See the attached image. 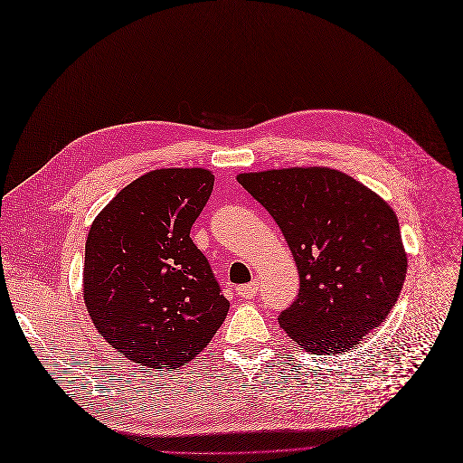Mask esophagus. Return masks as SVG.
<instances>
[{
	"label": "esophagus",
	"instance_id": "34e87169",
	"mask_svg": "<svg viewBox=\"0 0 463 463\" xmlns=\"http://www.w3.org/2000/svg\"><path fill=\"white\" fill-rule=\"evenodd\" d=\"M260 292V280H251L250 285H244V287H238L236 288V294L244 298V300H251V298H256Z\"/></svg>",
	"mask_w": 463,
	"mask_h": 463
}]
</instances>
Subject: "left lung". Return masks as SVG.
<instances>
[{
  "label": "left lung",
  "mask_w": 463,
  "mask_h": 463,
  "mask_svg": "<svg viewBox=\"0 0 463 463\" xmlns=\"http://www.w3.org/2000/svg\"><path fill=\"white\" fill-rule=\"evenodd\" d=\"M236 181L271 213L300 275V292L279 325L311 354L355 348L389 316L406 279L392 207L329 167L241 173Z\"/></svg>",
  "instance_id": "8db88e82"
}]
</instances>
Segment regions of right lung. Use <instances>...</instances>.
<instances>
[{
  "label": "right lung",
  "mask_w": 463,
  "mask_h": 463,
  "mask_svg": "<svg viewBox=\"0 0 463 463\" xmlns=\"http://www.w3.org/2000/svg\"><path fill=\"white\" fill-rule=\"evenodd\" d=\"M213 183V173L202 167L150 171L118 192L88 231V316L134 364L181 367L227 317L229 300L190 238Z\"/></svg>",
  "instance_id": "obj_1"
}]
</instances>
